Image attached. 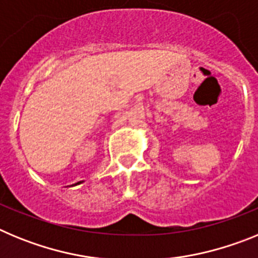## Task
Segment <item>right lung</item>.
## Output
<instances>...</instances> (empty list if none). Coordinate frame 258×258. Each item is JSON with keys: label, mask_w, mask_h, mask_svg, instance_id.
<instances>
[{"label": "right lung", "mask_w": 258, "mask_h": 258, "mask_svg": "<svg viewBox=\"0 0 258 258\" xmlns=\"http://www.w3.org/2000/svg\"><path fill=\"white\" fill-rule=\"evenodd\" d=\"M79 183H81V182H77V183H76V184H79Z\"/></svg>", "instance_id": "1"}]
</instances>
